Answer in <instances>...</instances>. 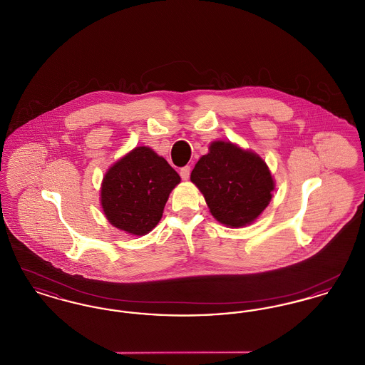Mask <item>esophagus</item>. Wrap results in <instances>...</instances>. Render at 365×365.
<instances>
[{
	"label": "esophagus",
	"instance_id": "esophagus-1",
	"mask_svg": "<svg viewBox=\"0 0 365 365\" xmlns=\"http://www.w3.org/2000/svg\"><path fill=\"white\" fill-rule=\"evenodd\" d=\"M191 168L189 165H186V167H183V168H180V178L183 179V180H187L189 178H190Z\"/></svg>",
	"mask_w": 365,
	"mask_h": 365
}]
</instances>
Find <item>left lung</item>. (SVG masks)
<instances>
[{"instance_id":"obj_1","label":"left lung","mask_w":365,"mask_h":365,"mask_svg":"<svg viewBox=\"0 0 365 365\" xmlns=\"http://www.w3.org/2000/svg\"><path fill=\"white\" fill-rule=\"evenodd\" d=\"M220 223L242 227L259 217L271 201L274 179L260 157L231 142H213L190 176Z\"/></svg>"}]
</instances>
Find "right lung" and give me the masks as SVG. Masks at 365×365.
I'll return each instance as SVG.
<instances>
[{
	"instance_id": "right-lung-1",
	"label": "right lung",
	"mask_w": 365,
	"mask_h": 365,
	"mask_svg": "<svg viewBox=\"0 0 365 365\" xmlns=\"http://www.w3.org/2000/svg\"><path fill=\"white\" fill-rule=\"evenodd\" d=\"M180 176L165 158L135 148L106 173L101 204L108 220L134 235L152 231L163 216L170 192Z\"/></svg>"
}]
</instances>
